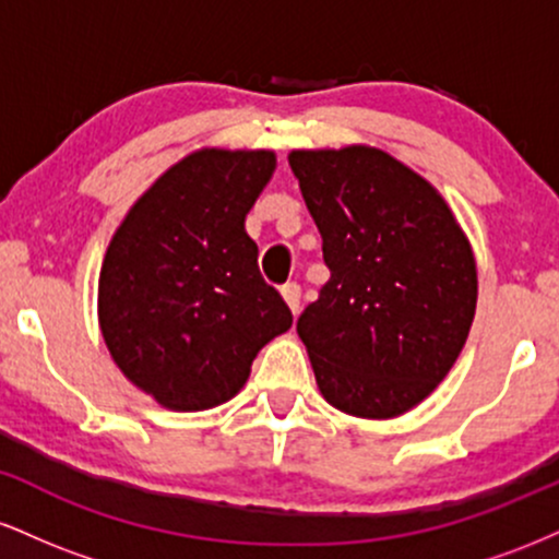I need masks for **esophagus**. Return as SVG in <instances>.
<instances>
[{
    "label": "esophagus",
    "instance_id": "1",
    "mask_svg": "<svg viewBox=\"0 0 559 559\" xmlns=\"http://www.w3.org/2000/svg\"><path fill=\"white\" fill-rule=\"evenodd\" d=\"M281 294H284L288 310H292L294 316H297V312H299V301H301V288H299V284H286L284 288H281Z\"/></svg>",
    "mask_w": 559,
    "mask_h": 559
}]
</instances>
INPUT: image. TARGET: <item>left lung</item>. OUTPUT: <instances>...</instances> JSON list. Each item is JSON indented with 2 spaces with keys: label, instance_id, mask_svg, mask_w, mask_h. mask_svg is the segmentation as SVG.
Masks as SVG:
<instances>
[{
  "label": "left lung",
  "instance_id": "8db88e82",
  "mask_svg": "<svg viewBox=\"0 0 559 559\" xmlns=\"http://www.w3.org/2000/svg\"><path fill=\"white\" fill-rule=\"evenodd\" d=\"M331 278L297 333L320 394L396 418L444 381L476 316L471 241L426 178L376 146L288 155Z\"/></svg>",
  "mask_w": 559,
  "mask_h": 559
}]
</instances>
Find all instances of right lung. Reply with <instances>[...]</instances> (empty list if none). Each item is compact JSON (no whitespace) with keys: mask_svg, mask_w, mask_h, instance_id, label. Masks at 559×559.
Here are the masks:
<instances>
[{"mask_svg":"<svg viewBox=\"0 0 559 559\" xmlns=\"http://www.w3.org/2000/svg\"><path fill=\"white\" fill-rule=\"evenodd\" d=\"M273 170L267 150L191 152L136 199L107 247L102 336L128 381L163 407L228 402L262 346L292 329L243 228Z\"/></svg>","mask_w":559,"mask_h":559,"instance_id":"add662e5","label":"right lung"}]
</instances>
